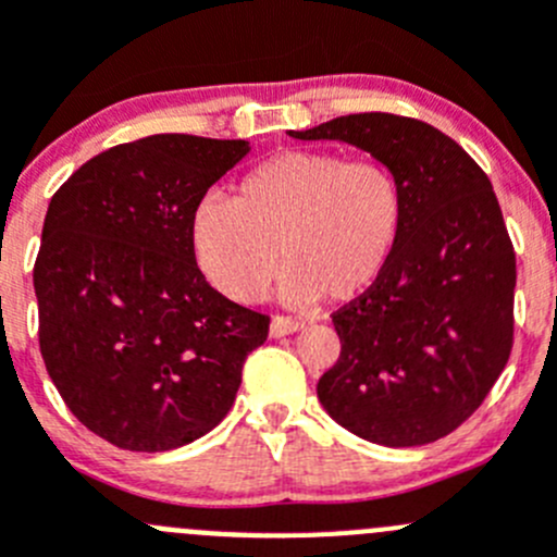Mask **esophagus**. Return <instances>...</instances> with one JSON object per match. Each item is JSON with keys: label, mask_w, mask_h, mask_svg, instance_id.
Segmentation results:
<instances>
[{"label": "esophagus", "mask_w": 557, "mask_h": 557, "mask_svg": "<svg viewBox=\"0 0 557 557\" xmlns=\"http://www.w3.org/2000/svg\"><path fill=\"white\" fill-rule=\"evenodd\" d=\"M299 329H301L299 320L283 318V314H274L272 323H269V336H288V334H296Z\"/></svg>", "instance_id": "obj_1"}]
</instances>
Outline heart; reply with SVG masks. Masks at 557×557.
I'll list each match as a JSON object with an SVG mask.
<instances>
[{"label":"heart","instance_id":"heart-1","mask_svg":"<svg viewBox=\"0 0 557 557\" xmlns=\"http://www.w3.org/2000/svg\"><path fill=\"white\" fill-rule=\"evenodd\" d=\"M401 218V183L380 161L285 150L245 174L237 201L201 196L190 247L207 280L239 305L261 299L280 258L288 263L285 301H347L385 272Z\"/></svg>","mask_w":557,"mask_h":557}]
</instances>
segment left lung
<instances>
[{
    "label": "left lung",
    "instance_id": "obj_1",
    "mask_svg": "<svg viewBox=\"0 0 557 557\" xmlns=\"http://www.w3.org/2000/svg\"><path fill=\"white\" fill-rule=\"evenodd\" d=\"M290 137L356 145L404 194L385 272L331 314L342 352L320 377V404L374 445L442 440L485 401L512 350L518 272L491 180L440 128L391 112L342 115Z\"/></svg>",
    "mask_w": 557,
    "mask_h": 557
}]
</instances>
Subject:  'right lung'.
<instances>
[{
	"label": "right lung",
	"instance_id": "obj_1",
	"mask_svg": "<svg viewBox=\"0 0 557 557\" xmlns=\"http://www.w3.org/2000/svg\"><path fill=\"white\" fill-rule=\"evenodd\" d=\"M245 139L153 134L81 166L48 205L35 261L39 352L70 412L134 453L215 429L269 318L196 267L190 212Z\"/></svg>",
	"mask_w": 557,
	"mask_h": 557
}]
</instances>
